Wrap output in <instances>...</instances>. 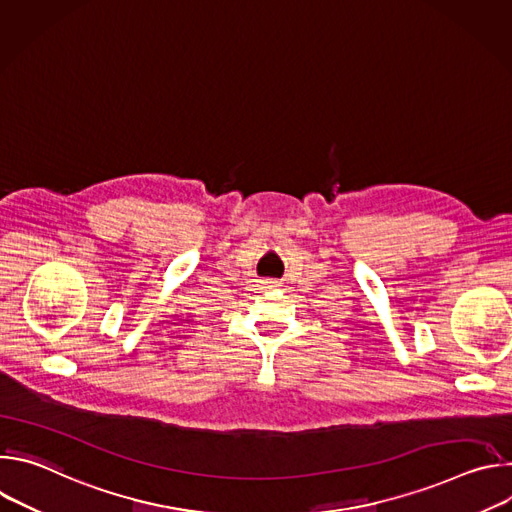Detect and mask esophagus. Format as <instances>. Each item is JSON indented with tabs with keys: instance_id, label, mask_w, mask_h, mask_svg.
<instances>
[{
	"instance_id": "1",
	"label": "esophagus",
	"mask_w": 512,
	"mask_h": 512,
	"mask_svg": "<svg viewBox=\"0 0 512 512\" xmlns=\"http://www.w3.org/2000/svg\"><path fill=\"white\" fill-rule=\"evenodd\" d=\"M269 283H271V287H273V285H277V281H269Z\"/></svg>"
}]
</instances>
